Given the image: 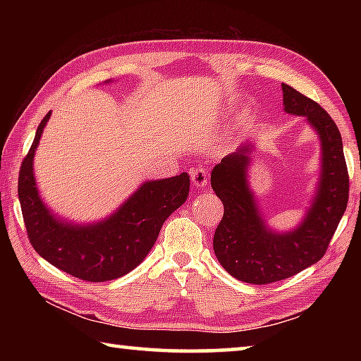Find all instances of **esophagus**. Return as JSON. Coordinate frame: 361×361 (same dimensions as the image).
<instances>
[{"label":"esophagus","instance_id":"1","mask_svg":"<svg viewBox=\"0 0 361 361\" xmlns=\"http://www.w3.org/2000/svg\"><path fill=\"white\" fill-rule=\"evenodd\" d=\"M189 173H191L192 185L195 188H205L207 183H209V172L204 167H195Z\"/></svg>","mask_w":361,"mask_h":361}]
</instances>
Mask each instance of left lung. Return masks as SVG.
Here are the masks:
<instances>
[{
	"mask_svg": "<svg viewBox=\"0 0 361 361\" xmlns=\"http://www.w3.org/2000/svg\"><path fill=\"white\" fill-rule=\"evenodd\" d=\"M283 109L302 116L320 142V175L301 221L290 231L267 224L250 188L255 143L245 142L212 170V188L224 215L213 237V252L226 271L240 282L266 285L296 276L325 255L349 200V173L342 138L319 103L282 84Z\"/></svg>",
	"mask_w": 361,
	"mask_h": 361,
	"instance_id": "8db88e82",
	"label": "left lung"
}]
</instances>
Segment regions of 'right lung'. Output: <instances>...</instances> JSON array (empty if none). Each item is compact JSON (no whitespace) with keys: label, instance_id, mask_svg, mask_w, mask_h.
<instances>
[{"label":"right lung","instance_id":"right-lung-1","mask_svg":"<svg viewBox=\"0 0 361 361\" xmlns=\"http://www.w3.org/2000/svg\"><path fill=\"white\" fill-rule=\"evenodd\" d=\"M111 82V81H105ZM49 111L36 130L19 173V200L28 239L41 258L85 282H108L133 271L154 245L166 219L185 204L189 175L148 180L111 215L94 223H76L54 213L36 186L33 159Z\"/></svg>","mask_w":361,"mask_h":361}]
</instances>
